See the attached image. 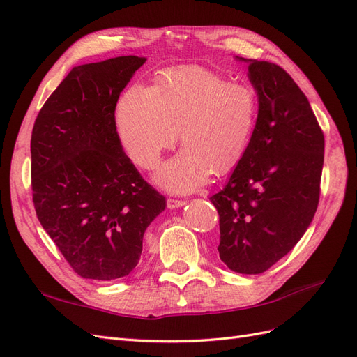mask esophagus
Segmentation results:
<instances>
[{
	"instance_id": "obj_1",
	"label": "esophagus",
	"mask_w": 357,
	"mask_h": 357,
	"mask_svg": "<svg viewBox=\"0 0 357 357\" xmlns=\"http://www.w3.org/2000/svg\"><path fill=\"white\" fill-rule=\"evenodd\" d=\"M167 205L169 210H176V208H180L183 207V205H186V201H181V199H174V198H169L167 201Z\"/></svg>"
}]
</instances>
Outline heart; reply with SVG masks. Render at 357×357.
<instances>
[{"label": "heart", "instance_id": "obj_1", "mask_svg": "<svg viewBox=\"0 0 357 357\" xmlns=\"http://www.w3.org/2000/svg\"><path fill=\"white\" fill-rule=\"evenodd\" d=\"M256 112L250 86L193 67L165 73L153 88L131 86L117 104L116 126L128 156L144 169L158 165L180 129L185 147L159 168L155 181L188 193L202 186L211 171L223 174L241 159Z\"/></svg>", "mask_w": 357, "mask_h": 357}]
</instances>
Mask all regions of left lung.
I'll use <instances>...</instances> for the list:
<instances>
[{
    "instance_id": "8db88e82",
    "label": "left lung",
    "mask_w": 357,
    "mask_h": 357,
    "mask_svg": "<svg viewBox=\"0 0 357 357\" xmlns=\"http://www.w3.org/2000/svg\"><path fill=\"white\" fill-rule=\"evenodd\" d=\"M248 63L257 119L225 188L210 198L219 211L222 261L240 274H261L286 256L314 218L325 137L294 79L275 63Z\"/></svg>"
}]
</instances>
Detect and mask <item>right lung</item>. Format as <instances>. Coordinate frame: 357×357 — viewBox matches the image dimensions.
Segmentation results:
<instances>
[{"instance_id":"obj_1","label":"right lung","mask_w":357,"mask_h":357,"mask_svg":"<svg viewBox=\"0 0 357 357\" xmlns=\"http://www.w3.org/2000/svg\"><path fill=\"white\" fill-rule=\"evenodd\" d=\"M144 62L129 55L74 67L32 128L37 218L83 278L126 277L147 226L167 207L125 155L116 129L119 95Z\"/></svg>"}]
</instances>
